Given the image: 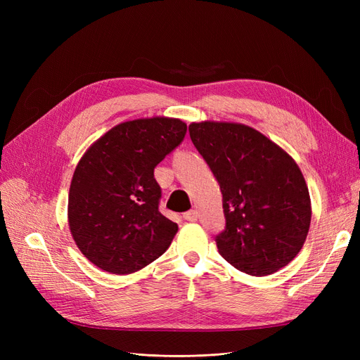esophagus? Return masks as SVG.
Instances as JSON below:
<instances>
[{
  "label": "esophagus",
  "instance_id": "obj_1",
  "mask_svg": "<svg viewBox=\"0 0 360 360\" xmlns=\"http://www.w3.org/2000/svg\"><path fill=\"white\" fill-rule=\"evenodd\" d=\"M183 217L186 221H189V222H197L198 221V212L197 210H191L188 213H184Z\"/></svg>",
  "mask_w": 360,
  "mask_h": 360
}]
</instances>
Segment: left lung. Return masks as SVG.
Here are the masks:
<instances>
[{
  "mask_svg": "<svg viewBox=\"0 0 360 360\" xmlns=\"http://www.w3.org/2000/svg\"><path fill=\"white\" fill-rule=\"evenodd\" d=\"M189 135L221 186L226 226L216 237L219 254L252 276L285 267L307 240L312 214L296 160L242 123L205 120L191 123Z\"/></svg>",
  "mask_w": 360,
  "mask_h": 360,
  "instance_id": "obj_1",
  "label": "left lung"
}]
</instances>
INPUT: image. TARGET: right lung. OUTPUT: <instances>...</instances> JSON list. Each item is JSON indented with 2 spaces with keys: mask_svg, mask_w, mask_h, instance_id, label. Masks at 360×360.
Instances as JSON below:
<instances>
[{
  "mask_svg": "<svg viewBox=\"0 0 360 360\" xmlns=\"http://www.w3.org/2000/svg\"><path fill=\"white\" fill-rule=\"evenodd\" d=\"M184 134L180 118H136L86 148L70 181L68 221L76 246L94 266L129 275L169 248L179 225L159 212L155 167Z\"/></svg>",
  "mask_w": 360,
  "mask_h": 360,
  "instance_id": "obj_1",
  "label": "right lung"
}]
</instances>
